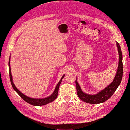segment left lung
Masks as SVG:
<instances>
[{
    "label": "left lung",
    "instance_id": "obj_1",
    "mask_svg": "<svg viewBox=\"0 0 130 130\" xmlns=\"http://www.w3.org/2000/svg\"><path fill=\"white\" fill-rule=\"evenodd\" d=\"M116 45L119 53V64L117 71L113 80L110 84L98 93L93 95L87 94L82 91L77 79L76 80V86L77 95L79 99L85 102L95 104H100L108 100L116 91L117 88L120 85L123 75V64H122V53L119 43L116 42Z\"/></svg>",
    "mask_w": 130,
    "mask_h": 130
}]
</instances>
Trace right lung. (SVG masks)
<instances>
[{
  "mask_svg": "<svg viewBox=\"0 0 130 130\" xmlns=\"http://www.w3.org/2000/svg\"><path fill=\"white\" fill-rule=\"evenodd\" d=\"M9 67L10 79L11 85H12V86L13 89H14V90L15 91V92L19 94V95L27 103H29L30 105H33V106H39L44 105H46V104H48L49 103L52 102L53 101H54L56 99V98L57 96V95H58V92L59 87H60V86L61 85V82L62 81L63 78L64 77L65 75V74L62 77L61 80H60V81L58 82V83L57 84L54 92H53V93L51 94V95L49 96L48 97H47L46 98H44V99H34V98H29V97L24 95V94H23L21 91H20L16 88L15 86L13 84L12 77V75H11V67H10V56L9 60Z\"/></svg>",
  "mask_w": 130,
  "mask_h": 130,
  "instance_id": "1",
  "label": "right lung"
}]
</instances>
